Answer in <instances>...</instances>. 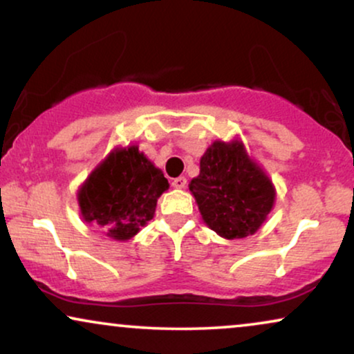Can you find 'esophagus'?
Instances as JSON below:
<instances>
[{
    "label": "esophagus",
    "mask_w": 354,
    "mask_h": 354,
    "mask_svg": "<svg viewBox=\"0 0 354 354\" xmlns=\"http://www.w3.org/2000/svg\"><path fill=\"white\" fill-rule=\"evenodd\" d=\"M174 188H185L187 187V178L185 177H177L172 180Z\"/></svg>",
    "instance_id": "34e87169"
}]
</instances>
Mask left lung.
<instances>
[{"instance_id":"1","label":"left lung","mask_w":354,"mask_h":354,"mask_svg":"<svg viewBox=\"0 0 354 354\" xmlns=\"http://www.w3.org/2000/svg\"><path fill=\"white\" fill-rule=\"evenodd\" d=\"M190 192L206 224L229 240L253 235L275 200L269 177L250 161L239 142H214L207 148Z\"/></svg>"}]
</instances>
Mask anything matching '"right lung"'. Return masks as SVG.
<instances>
[{
    "mask_svg": "<svg viewBox=\"0 0 354 354\" xmlns=\"http://www.w3.org/2000/svg\"><path fill=\"white\" fill-rule=\"evenodd\" d=\"M167 188L164 174L137 147L115 149L80 188L82 216L111 239L129 240L153 219Z\"/></svg>",
    "mask_w": 354,
    "mask_h": 354,
    "instance_id": "right-lung-1",
    "label": "right lung"
}]
</instances>
